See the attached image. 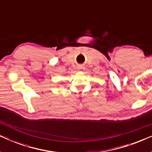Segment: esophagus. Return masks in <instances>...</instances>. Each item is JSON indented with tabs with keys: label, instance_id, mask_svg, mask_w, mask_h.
I'll return each mask as SVG.
<instances>
[{
	"label": "esophagus",
	"instance_id": "34e87169",
	"mask_svg": "<svg viewBox=\"0 0 152 152\" xmlns=\"http://www.w3.org/2000/svg\"><path fill=\"white\" fill-rule=\"evenodd\" d=\"M77 70L80 72H84L85 70V67L82 66H79L77 67Z\"/></svg>",
	"mask_w": 152,
	"mask_h": 152
}]
</instances>
